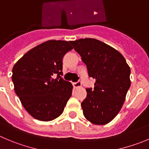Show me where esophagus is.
Here are the masks:
<instances>
[{
	"label": "esophagus",
	"instance_id": "esophagus-1",
	"mask_svg": "<svg viewBox=\"0 0 149 149\" xmlns=\"http://www.w3.org/2000/svg\"><path fill=\"white\" fill-rule=\"evenodd\" d=\"M82 86V83L80 81H77L76 82V83H73V86L74 88H79V87H81Z\"/></svg>",
	"mask_w": 149,
	"mask_h": 149
}]
</instances>
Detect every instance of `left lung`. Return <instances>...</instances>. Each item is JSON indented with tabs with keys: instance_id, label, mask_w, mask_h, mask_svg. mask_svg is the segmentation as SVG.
Segmentation results:
<instances>
[{
	"instance_id": "1",
	"label": "left lung",
	"mask_w": 149,
	"mask_h": 149,
	"mask_svg": "<svg viewBox=\"0 0 149 149\" xmlns=\"http://www.w3.org/2000/svg\"><path fill=\"white\" fill-rule=\"evenodd\" d=\"M70 43L87 66L89 77L96 80L93 89L86 88L83 115L93 124H108L125 101L131 85L130 66L118 50L100 40L86 38Z\"/></svg>"
}]
</instances>
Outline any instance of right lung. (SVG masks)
I'll list each match as a JSON object with an SVG mask.
<instances>
[{
    "mask_svg": "<svg viewBox=\"0 0 149 149\" xmlns=\"http://www.w3.org/2000/svg\"><path fill=\"white\" fill-rule=\"evenodd\" d=\"M72 49L66 41H47L27 52L14 66L12 79L15 93L36 119L52 121L63 112L73 86L61 77L62 60Z\"/></svg>",
    "mask_w": 149,
    "mask_h": 149,
    "instance_id": "right-lung-1",
    "label": "right lung"
}]
</instances>
